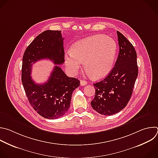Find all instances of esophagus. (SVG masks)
Returning <instances> with one entry per match:
<instances>
[{"mask_svg":"<svg viewBox=\"0 0 158 158\" xmlns=\"http://www.w3.org/2000/svg\"><path fill=\"white\" fill-rule=\"evenodd\" d=\"M87 81H85V80H81L80 81V84L81 85H86L87 84Z\"/></svg>","mask_w":158,"mask_h":158,"instance_id":"34e87169","label":"esophagus"}]
</instances>
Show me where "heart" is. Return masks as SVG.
I'll return each mask as SVG.
<instances>
[{"instance_id":"obj_1","label":"heart","mask_w":158,"mask_h":158,"mask_svg":"<svg viewBox=\"0 0 158 158\" xmlns=\"http://www.w3.org/2000/svg\"><path fill=\"white\" fill-rule=\"evenodd\" d=\"M117 51L116 41L104 35H92L74 43L64 61L69 71L76 74L84 61L87 73L95 79L107 76L113 68Z\"/></svg>"}]
</instances>
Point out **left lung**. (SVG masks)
Listing matches in <instances>:
<instances>
[{
  "label": "left lung",
  "instance_id": "obj_1",
  "mask_svg": "<svg viewBox=\"0 0 158 158\" xmlns=\"http://www.w3.org/2000/svg\"><path fill=\"white\" fill-rule=\"evenodd\" d=\"M119 54L109 74L94 84L95 95L91 106L98 114L112 115L128 103L138 74L137 55L133 44L117 31Z\"/></svg>",
  "mask_w": 158,
  "mask_h": 158
}]
</instances>
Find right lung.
<instances>
[{
	"label": "right lung",
	"mask_w": 158,
	"mask_h": 158,
	"mask_svg": "<svg viewBox=\"0 0 158 158\" xmlns=\"http://www.w3.org/2000/svg\"><path fill=\"white\" fill-rule=\"evenodd\" d=\"M61 31L46 30L38 35L25 51L22 62V81L31 106L41 117L52 120L63 117L68 110L73 92L80 81L67 76L57 65L44 84L35 83L30 75L33 64L41 60L48 59L58 65L64 63Z\"/></svg>",
	"instance_id": "right-lung-1"
}]
</instances>
